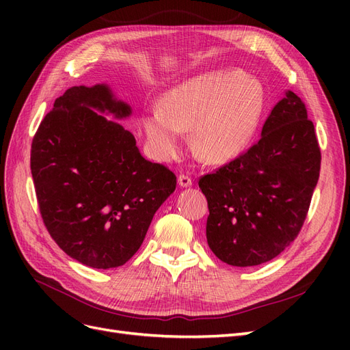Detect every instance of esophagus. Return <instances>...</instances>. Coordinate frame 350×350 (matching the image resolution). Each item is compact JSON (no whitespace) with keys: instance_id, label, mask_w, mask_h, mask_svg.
<instances>
[{"instance_id":"1","label":"esophagus","mask_w":350,"mask_h":350,"mask_svg":"<svg viewBox=\"0 0 350 350\" xmlns=\"http://www.w3.org/2000/svg\"><path fill=\"white\" fill-rule=\"evenodd\" d=\"M178 184H179V187L187 188V187H189V185L193 184V181H191V178H189L188 175H179L178 176Z\"/></svg>"}]
</instances>
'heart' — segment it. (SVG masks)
Instances as JSON below:
<instances>
[{
  "label": "heart",
  "mask_w": 350,
  "mask_h": 350,
  "mask_svg": "<svg viewBox=\"0 0 350 350\" xmlns=\"http://www.w3.org/2000/svg\"><path fill=\"white\" fill-rule=\"evenodd\" d=\"M266 107L262 84L239 70L215 71L169 90L162 108L146 109L142 125L157 161L181 152L185 130L193 129L194 150L210 163H225L251 143Z\"/></svg>",
  "instance_id": "b5f03b06"
}]
</instances>
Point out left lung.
Wrapping results in <instances>:
<instances>
[{
  "label": "left lung",
  "instance_id": "1",
  "mask_svg": "<svg viewBox=\"0 0 350 350\" xmlns=\"http://www.w3.org/2000/svg\"><path fill=\"white\" fill-rule=\"evenodd\" d=\"M320 165L314 124L301 98L288 90L256 144L200 178L210 211L206 237L215 256L237 267L278 257L304 225Z\"/></svg>",
  "mask_w": 350,
  "mask_h": 350
}]
</instances>
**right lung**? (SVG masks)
I'll return each instance as SVG.
<instances>
[{
  "label": "right lung",
  "mask_w": 350,
  "mask_h": 350,
  "mask_svg": "<svg viewBox=\"0 0 350 350\" xmlns=\"http://www.w3.org/2000/svg\"><path fill=\"white\" fill-rule=\"evenodd\" d=\"M102 113L124 120L131 107L108 84L70 88L39 125L30 169L42 219L58 247L84 266L107 270L139 251L176 176L146 161L134 135Z\"/></svg>",
  "instance_id": "obj_1"
}]
</instances>
